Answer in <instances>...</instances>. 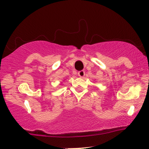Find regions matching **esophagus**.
<instances>
[{
  "label": "esophagus",
  "instance_id": "esophagus-1",
  "mask_svg": "<svg viewBox=\"0 0 149 149\" xmlns=\"http://www.w3.org/2000/svg\"><path fill=\"white\" fill-rule=\"evenodd\" d=\"M78 75H79V76L80 77H84V75H85V72L84 71V70H81V71L78 72Z\"/></svg>",
  "mask_w": 149,
  "mask_h": 149
}]
</instances>
